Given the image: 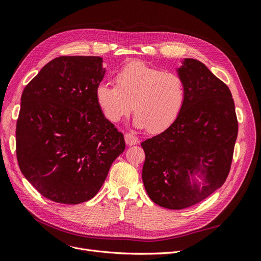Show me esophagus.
Listing matches in <instances>:
<instances>
[{
    "mask_svg": "<svg viewBox=\"0 0 261 261\" xmlns=\"http://www.w3.org/2000/svg\"><path fill=\"white\" fill-rule=\"evenodd\" d=\"M125 141L128 146H133V145H137L139 143V139L135 135H133V134L127 133L125 134Z\"/></svg>",
    "mask_w": 261,
    "mask_h": 261,
    "instance_id": "34e87169",
    "label": "esophagus"
}]
</instances>
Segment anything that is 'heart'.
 Returning <instances> with one entry per match:
<instances>
[{"label": "heart", "mask_w": 261, "mask_h": 261, "mask_svg": "<svg viewBox=\"0 0 261 261\" xmlns=\"http://www.w3.org/2000/svg\"><path fill=\"white\" fill-rule=\"evenodd\" d=\"M114 85L101 83L96 98L110 122L117 123L134 108V125L160 133L175 122L185 102V85L176 73L132 62L114 75Z\"/></svg>", "instance_id": "1"}]
</instances>
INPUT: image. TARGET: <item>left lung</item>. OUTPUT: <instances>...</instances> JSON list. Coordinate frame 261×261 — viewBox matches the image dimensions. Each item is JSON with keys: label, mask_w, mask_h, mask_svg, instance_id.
Wrapping results in <instances>:
<instances>
[{"label": "left lung", "mask_w": 261, "mask_h": 261, "mask_svg": "<svg viewBox=\"0 0 261 261\" xmlns=\"http://www.w3.org/2000/svg\"><path fill=\"white\" fill-rule=\"evenodd\" d=\"M177 73L185 85L183 109L170 127L141 143L147 194L173 210L194 206L223 185L239 132L232 93L222 81L194 59H185ZM197 172L202 187L190 179Z\"/></svg>", "instance_id": "8db88e82"}]
</instances>
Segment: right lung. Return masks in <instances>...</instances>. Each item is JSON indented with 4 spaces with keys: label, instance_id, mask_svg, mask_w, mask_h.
<instances>
[{
    "label": "right lung",
    "instance_id": "1",
    "mask_svg": "<svg viewBox=\"0 0 261 261\" xmlns=\"http://www.w3.org/2000/svg\"><path fill=\"white\" fill-rule=\"evenodd\" d=\"M100 57H60L25 87L16 124L19 169L52 201L93 198L125 149L105 117L96 89L106 74Z\"/></svg>",
    "mask_w": 261,
    "mask_h": 261
}]
</instances>
